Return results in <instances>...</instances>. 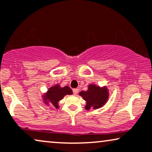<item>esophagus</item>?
Wrapping results in <instances>:
<instances>
[{"label": "esophagus", "instance_id": "obj_1", "mask_svg": "<svg viewBox=\"0 0 152 152\" xmlns=\"http://www.w3.org/2000/svg\"><path fill=\"white\" fill-rule=\"evenodd\" d=\"M78 93V88H74V89H73V93H74V95H76Z\"/></svg>", "mask_w": 152, "mask_h": 152}]
</instances>
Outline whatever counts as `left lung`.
Returning a JSON list of instances; mask_svg holds the SVG:
<instances>
[{
	"label": "left lung",
	"mask_w": 152,
	"mask_h": 152,
	"mask_svg": "<svg viewBox=\"0 0 152 152\" xmlns=\"http://www.w3.org/2000/svg\"><path fill=\"white\" fill-rule=\"evenodd\" d=\"M79 95L86 101V109H98L102 107L109 97L107 88H100L95 85H90L87 91L83 90Z\"/></svg>",
	"instance_id": "1"
}]
</instances>
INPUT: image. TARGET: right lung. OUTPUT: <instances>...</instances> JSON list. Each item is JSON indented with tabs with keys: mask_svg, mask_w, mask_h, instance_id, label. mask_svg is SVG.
I'll return each instance as SVG.
<instances>
[{
	"mask_svg": "<svg viewBox=\"0 0 152 152\" xmlns=\"http://www.w3.org/2000/svg\"><path fill=\"white\" fill-rule=\"evenodd\" d=\"M72 94V90L69 86H65L64 88H60L59 85L55 86V87L50 88L48 91L45 96H44L45 102L48 103V101L55 107V108H58V102L61 100L66 95Z\"/></svg>",
	"mask_w": 152,
	"mask_h": 152,
	"instance_id": "right-lung-1",
	"label": "right lung"
}]
</instances>
